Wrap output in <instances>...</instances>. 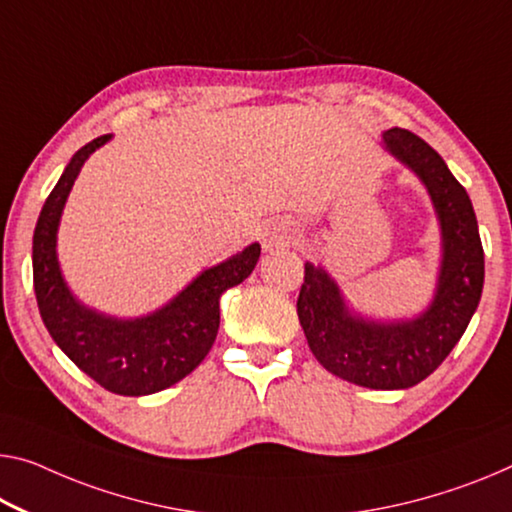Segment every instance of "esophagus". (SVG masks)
<instances>
[{"instance_id": "esophagus-1", "label": "esophagus", "mask_w": 512, "mask_h": 512, "mask_svg": "<svg viewBox=\"0 0 512 512\" xmlns=\"http://www.w3.org/2000/svg\"><path fill=\"white\" fill-rule=\"evenodd\" d=\"M295 229L290 222H283V219H277V222H270L263 226L261 231V240H263V249H279L286 247L290 240H293Z\"/></svg>"}]
</instances>
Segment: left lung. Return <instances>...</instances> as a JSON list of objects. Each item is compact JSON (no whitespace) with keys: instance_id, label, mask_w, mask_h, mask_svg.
<instances>
[{"instance_id":"obj_1","label":"left lung","mask_w":512,"mask_h":512,"mask_svg":"<svg viewBox=\"0 0 512 512\" xmlns=\"http://www.w3.org/2000/svg\"><path fill=\"white\" fill-rule=\"evenodd\" d=\"M382 144L419 176L437 212L442 265L432 302L410 320L361 318L338 283L306 263L297 316L311 352L332 375L368 389H407L426 380L465 334L481 302L485 258L469 194L435 148L403 128L382 132Z\"/></svg>"}]
</instances>
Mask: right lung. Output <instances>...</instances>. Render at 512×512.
<instances>
[{
    "instance_id": "1",
    "label": "right lung",
    "mask_w": 512,
    "mask_h": 512,
    "mask_svg": "<svg viewBox=\"0 0 512 512\" xmlns=\"http://www.w3.org/2000/svg\"><path fill=\"white\" fill-rule=\"evenodd\" d=\"M109 139L112 135L93 139L70 157L45 199L31 254L34 290L47 332L80 371L119 396H148L180 382L206 359L219 329V297L249 277L261 245L254 242L203 270L174 300L148 316L114 318L84 306L61 274L57 231L77 174Z\"/></svg>"
}]
</instances>
